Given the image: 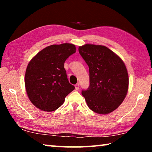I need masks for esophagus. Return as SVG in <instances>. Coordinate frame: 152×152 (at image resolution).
<instances>
[{
	"instance_id": "esophagus-1",
	"label": "esophagus",
	"mask_w": 152,
	"mask_h": 152,
	"mask_svg": "<svg viewBox=\"0 0 152 152\" xmlns=\"http://www.w3.org/2000/svg\"><path fill=\"white\" fill-rule=\"evenodd\" d=\"M80 88V84H76L75 85V89L76 90H78Z\"/></svg>"
}]
</instances>
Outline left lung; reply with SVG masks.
<instances>
[{
	"label": "left lung",
	"instance_id": "1",
	"mask_svg": "<svg viewBox=\"0 0 152 152\" xmlns=\"http://www.w3.org/2000/svg\"><path fill=\"white\" fill-rule=\"evenodd\" d=\"M89 68L90 85L82 91L92 111L106 115L117 109L127 95L129 76L124 62L104 45L85 44L78 48Z\"/></svg>",
	"mask_w": 152,
	"mask_h": 152
}]
</instances>
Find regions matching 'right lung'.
Wrapping results in <instances>:
<instances>
[{"label":"right lung","instance_id":"1","mask_svg":"<svg viewBox=\"0 0 152 152\" xmlns=\"http://www.w3.org/2000/svg\"><path fill=\"white\" fill-rule=\"evenodd\" d=\"M76 52L72 43L48 46L28 64L25 75L27 96L33 105L50 112L58 109L75 87L69 82L64 64Z\"/></svg>","mask_w":152,"mask_h":152}]
</instances>
